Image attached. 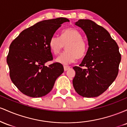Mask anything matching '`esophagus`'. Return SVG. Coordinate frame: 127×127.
I'll list each match as a JSON object with an SVG mask.
<instances>
[{
	"instance_id": "obj_1",
	"label": "esophagus",
	"mask_w": 127,
	"mask_h": 127,
	"mask_svg": "<svg viewBox=\"0 0 127 127\" xmlns=\"http://www.w3.org/2000/svg\"><path fill=\"white\" fill-rule=\"evenodd\" d=\"M68 69H70L69 66H64V71H67Z\"/></svg>"
}]
</instances>
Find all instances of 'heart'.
Returning a JSON list of instances; mask_svg holds the SVG:
<instances>
[{
  "label": "heart",
  "mask_w": 127,
  "mask_h": 127,
  "mask_svg": "<svg viewBox=\"0 0 127 127\" xmlns=\"http://www.w3.org/2000/svg\"><path fill=\"white\" fill-rule=\"evenodd\" d=\"M51 51L57 55L65 46V51L58 57L56 62L63 65L74 63L77 58H82L87 51V44L78 29L70 27L63 30L60 37L52 36L49 42Z\"/></svg>",
  "instance_id": "obj_1"
}]
</instances>
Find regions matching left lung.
<instances>
[{"mask_svg": "<svg viewBox=\"0 0 127 127\" xmlns=\"http://www.w3.org/2000/svg\"><path fill=\"white\" fill-rule=\"evenodd\" d=\"M75 25L85 32L88 48L76 74L73 85L84 97H98L109 88L118 73L121 56L116 42L105 29L90 20H79ZM85 66L86 69L81 67Z\"/></svg>", "mask_w": 127, "mask_h": 127, "instance_id": "obj_1", "label": "left lung"}]
</instances>
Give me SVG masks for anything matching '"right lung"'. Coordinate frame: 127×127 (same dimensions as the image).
Here are the masks:
<instances>
[{
  "label": "right lung",
  "mask_w": 127,
  "mask_h": 127,
  "mask_svg": "<svg viewBox=\"0 0 127 127\" xmlns=\"http://www.w3.org/2000/svg\"><path fill=\"white\" fill-rule=\"evenodd\" d=\"M65 22L69 20L58 18L39 22L21 32L10 45L6 60L10 78L25 95L36 98L46 95L63 73L62 64H45L53 59L49 40Z\"/></svg>",
  "instance_id": "1"
}]
</instances>
